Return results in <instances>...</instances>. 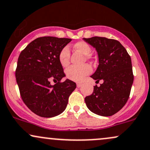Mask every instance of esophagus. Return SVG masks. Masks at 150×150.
<instances>
[{"label": "esophagus", "instance_id": "obj_1", "mask_svg": "<svg viewBox=\"0 0 150 150\" xmlns=\"http://www.w3.org/2000/svg\"><path fill=\"white\" fill-rule=\"evenodd\" d=\"M82 85V83H77V87H78V88H80Z\"/></svg>", "mask_w": 150, "mask_h": 150}]
</instances>
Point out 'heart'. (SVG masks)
I'll use <instances>...</instances> for the list:
<instances>
[{"label":"heart","instance_id":"heart-1","mask_svg":"<svg viewBox=\"0 0 150 150\" xmlns=\"http://www.w3.org/2000/svg\"><path fill=\"white\" fill-rule=\"evenodd\" d=\"M75 49L86 55V58H89V55L92 52L91 47L85 42H79L74 45ZM70 49L68 46H65L58 53V61L63 67H66L69 63ZM92 72V68L89 65H83L82 66H70L66 70V76L70 80L73 81H82L86 75H88Z\"/></svg>","mask_w":150,"mask_h":150}]
</instances>
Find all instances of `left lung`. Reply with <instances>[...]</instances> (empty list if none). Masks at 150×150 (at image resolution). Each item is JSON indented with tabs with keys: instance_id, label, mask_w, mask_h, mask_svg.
<instances>
[{
	"instance_id": "1",
	"label": "left lung",
	"mask_w": 150,
	"mask_h": 150,
	"mask_svg": "<svg viewBox=\"0 0 150 150\" xmlns=\"http://www.w3.org/2000/svg\"><path fill=\"white\" fill-rule=\"evenodd\" d=\"M95 48L99 65L91 77L100 87H94L90 96L85 97L87 108L101 116H111L119 111L128 101L133 83L131 58L118 41L106 37L83 38Z\"/></svg>"
}]
</instances>
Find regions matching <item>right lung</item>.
<instances>
[{
	"label": "right lung",
	"instance_id": "1",
	"mask_svg": "<svg viewBox=\"0 0 150 150\" xmlns=\"http://www.w3.org/2000/svg\"><path fill=\"white\" fill-rule=\"evenodd\" d=\"M72 39L39 37L30 43L19 56L15 77L20 95L32 112L51 118L64 111L76 84L66 79L58 53ZM58 82L52 86L50 81Z\"/></svg>",
	"mask_w": 150,
	"mask_h": 150
}]
</instances>
